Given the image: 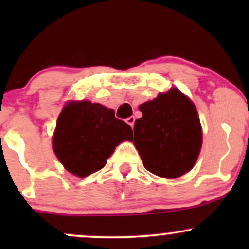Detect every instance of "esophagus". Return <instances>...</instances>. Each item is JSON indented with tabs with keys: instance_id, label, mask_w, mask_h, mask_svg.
Wrapping results in <instances>:
<instances>
[{
	"instance_id": "34e87169",
	"label": "esophagus",
	"mask_w": 249,
	"mask_h": 249,
	"mask_svg": "<svg viewBox=\"0 0 249 249\" xmlns=\"http://www.w3.org/2000/svg\"><path fill=\"white\" fill-rule=\"evenodd\" d=\"M134 121H136V118H134L133 116L128 117V118H126V123L128 125H130L131 127H133V124H134Z\"/></svg>"
}]
</instances>
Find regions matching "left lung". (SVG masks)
<instances>
[{
	"label": "left lung",
	"mask_w": 249,
	"mask_h": 249,
	"mask_svg": "<svg viewBox=\"0 0 249 249\" xmlns=\"http://www.w3.org/2000/svg\"><path fill=\"white\" fill-rule=\"evenodd\" d=\"M134 122V146L147 171L162 178H178L198 159L202 142L196 107L178 89L160 93L139 107Z\"/></svg>",
	"instance_id": "8db88e82"
}]
</instances>
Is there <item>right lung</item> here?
<instances>
[{
	"mask_svg": "<svg viewBox=\"0 0 249 249\" xmlns=\"http://www.w3.org/2000/svg\"><path fill=\"white\" fill-rule=\"evenodd\" d=\"M132 128L115 111L98 103H69L57 119L53 146L70 173L90 176L107 164L119 142L132 139Z\"/></svg>",
	"mask_w": 249,
	"mask_h": 249,
	"instance_id": "obj_1",
	"label": "right lung"
}]
</instances>
